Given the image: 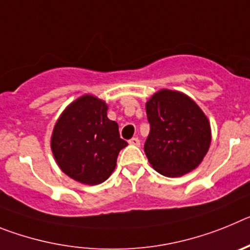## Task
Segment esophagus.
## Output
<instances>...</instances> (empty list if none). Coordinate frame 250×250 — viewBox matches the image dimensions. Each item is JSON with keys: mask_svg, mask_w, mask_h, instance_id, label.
I'll use <instances>...</instances> for the list:
<instances>
[{"mask_svg": "<svg viewBox=\"0 0 250 250\" xmlns=\"http://www.w3.org/2000/svg\"><path fill=\"white\" fill-rule=\"evenodd\" d=\"M129 144L135 145V146H140V140L138 138H132L129 140Z\"/></svg>", "mask_w": 250, "mask_h": 250, "instance_id": "obj_1", "label": "esophagus"}]
</instances>
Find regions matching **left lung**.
I'll return each mask as SVG.
<instances>
[{
  "instance_id": "obj_1",
  "label": "left lung",
  "mask_w": 250,
  "mask_h": 250,
  "mask_svg": "<svg viewBox=\"0 0 250 250\" xmlns=\"http://www.w3.org/2000/svg\"><path fill=\"white\" fill-rule=\"evenodd\" d=\"M150 132L144 151L151 167L167 178L199 167L211 141L210 124L195 101L163 89L146 103Z\"/></svg>"
}]
</instances>
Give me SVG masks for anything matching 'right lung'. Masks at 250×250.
<instances>
[{"label": "right lung", "instance_id": "obj_1", "mask_svg": "<svg viewBox=\"0 0 250 250\" xmlns=\"http://www.w3.org/2000/svg\"><path fill=\"white\" fill-rule=\"evenodd\" d=\"M127 143L107 118L105 101L83 95L63 110L51 136V150L63 173L79 183L101 184L116 167Z\"/></svg>", "mask_w": 250, "mask_h": 250}]
</instances>
